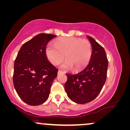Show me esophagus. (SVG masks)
I'll use <instances>...</instances> for the list:
<instances>
[{
  "instance_id": "obj_1",
  "label": "esophagus",
  "mask_w": 130,
  "mask_h": 130,
  "mask_svg": "<svg viewBox=\"0 0 130 130\" xmlns=\"http://www.w3.org/2000/svg\"><path fill=\"white\" fill-rule=\"evenodd\" d=\"M62 72L61 71H60V70H58V74H61V73H62Z\"/></svg>"
}]
</instances>
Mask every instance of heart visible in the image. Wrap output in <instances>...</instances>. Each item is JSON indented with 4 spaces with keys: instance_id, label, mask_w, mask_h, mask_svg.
<instances>
[{
    "instance_id": "obj_1",
    "label": "heart",
    "mask_w": 130,
    "mask_h": 130,
    "mask_svg": "<svg viewBox=\"0 0 130 130\" xmlns=\"http://www.w3.org/2000/svg\"><path fill=\"white\" fill-rule=\"evenodd\" d=\"M47 59L54 65H57L64 59L62 64L63 69L72 68L74 71L81 70L88 64L92 53L90 42L75 37L62 38L55 42V46L48 45L46 47Z\"/></svg>"
}]
</instances>
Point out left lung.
<instances>
[{"label":"left lung","mask_w":130,"mask_h":130,"mask_svg":"<svg viewBox=\"0 0 130 130\" xmlns=\"http://www.w3.org/2000/svg\"><path fill=\"white\" fill-rule=\"evenodd\" d=\"M92 47L90 61L85 68L75 74H66L65 89L70 100L78 104L94 100L101 92L106 81L108 61L104 47L87 36Z\"/></svg>","instance_id":"obj_1"}]
</instances>
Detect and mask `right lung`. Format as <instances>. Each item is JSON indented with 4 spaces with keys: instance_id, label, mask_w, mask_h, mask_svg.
<instances>
[{
    "instance_id": "1",
    "label": "right lung",
    "mask_w": 130,
    "mask_h": 130,
    "mask_svg": "<svg viewBox=\"0 0 130 130\" xmlns=\"http://www.w3.org/2000/svg\"><path fill=\"white\" fill-rule=\"evenodd\" d=\"M56 35L40 34L25 43L14 63L13 76L15 90L25 103L39 105L49 97L58 69L47 60L46 45Z\"/></svg>"
}]
</instances>
